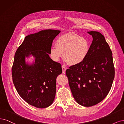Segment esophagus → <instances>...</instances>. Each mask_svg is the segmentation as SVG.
Segmentation results:
<instances>
[{
    "instance_id": "esophagus-1",
    "label": "esophagus",
    "mask_w": 124,
    "mask_h": 124,
    "mask_svg": "<svg viewBox=\"0 0 124 124\" xmlns=\"http://www.w3.org/2000/svg\"><path fill=\"white\" fill-rule=\"evenodd\" d=\"M62 72L63 74H65V71L66 70V67L64 66H62Z\"/></svg>"
}]
</instances>
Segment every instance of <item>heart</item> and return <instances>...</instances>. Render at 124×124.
Listing matches in <instances>:
<instances>
[{
    "label": "heart",
    "mask_w": 124,
    "mask_h": 124,
    "mask_svg": "<svg viewBox=\"0 0 124 124\" xmlns=\"http://www.w3.org/2000/svg\"><path fill=\"white\" fill-rule=\"evenodd\" d=\"M55 45L49 51L51 59L58 61L64 54V58L70 65H77L85 61L89 55L91 46L86 39L76 34L60 36L55 41Z\"/></svg>",
    "instance_id": "obj_1"
}]
</instances>
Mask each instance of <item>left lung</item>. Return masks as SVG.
Masks as SVG:
<instances>
[{"mask_svg": "<svg viewBox=\"0 0 124 124\" xmlns=\"http://www.w3.org/2000/svg\"><path fill=\"white\" fill-rule=\"evenodd\" d=\"M93 41L89 55L82 63L66 70L71 93L76 102L91 107L108 94L114 78L112 53L103 36L98 31L87 32Z\"/></svg>", "mask_w": 124, "mask_h": 124, "instance_id": "left-lung-1", "label": "left lung"}]
</instances>
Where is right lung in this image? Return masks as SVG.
Wrapping results in <instances>:
<instances>
[{
    "mask_svg": "<svg viewBox=\"0 0 124 124\" xmlns=\"http://www.w3.org/2000/svg\"><path fill=\"white\" fill-rule=\"evenodd\" d=\"M60 31L46 29L26 36L16 51L12 75L18 94L29 105L38 108L50 106L56 92V79L62 73L61 65L49 55L54 39ZM32 56L33 63L25 58Z\"/></svg>",
    "mask_w": 124,
    "mask_h": 124,
    "instance_id": "1",
    "label": "right lung"
}]
</instances>
